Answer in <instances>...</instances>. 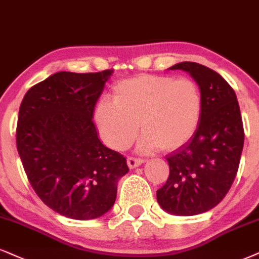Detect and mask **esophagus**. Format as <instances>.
Masks as SVG:
<instances>
[{
  "mask_svg": "<svg viewBox=\"0 0 259 259\" xmlns=\"http://www.w3.org/2000/svg\"><path fill=\"white\" fill-rule=\"evenodd\" d=\"M142 163H144V159L143 158H137V157H127V164H128V167L131 169L138 167V165H140Z\"/></svg>",
  "mask_w": 259,
  "mask_h": 259,
  "instance_id": "obj_1",
  "label": "esophagus"
}]
</instances>
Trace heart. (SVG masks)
Masks as SVG:
<instances>
[{
    "label": "heart",
    "instance_id": "b5f03b06",
    "mask_svg": "<svg viewBox=\"0 0 259 259\" xmlns=\"http://www.w3.org/2000/svg\"><path fill=\"white\" fill-rule=\"evenodd\" d=\"M203 95L191 78L138 75L114 85L113 101L102 100L95 120L102 138L111 148L132 144L140 127L138 148L175 150L196 135L203 115Z\"/></svg>",
    "mask_w": 259,
    "mask_h": 259
}]
</instances>
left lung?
<instances>
[{
    "label": "left lung",
    "instance_id": "left-lung-1",
    "mask_svg": "<svg viewBox=\"0 0 259 259\" xmlns=\"http://www.w3.org/2000/svg\"><path fill=\"white\" fill-rule=\"evenodd\" d=\"M169 69L190 73L204 107L196 135L167 156L169 177L156 194L167 212L192 216L215 207L228 193L240 163L244 126L235 92L218 72L196 62Z\"/></svg>",
    "mask_w": 259,
    "mask_h": 259
}]
</instances>
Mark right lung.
Masks as SVG:
<instances>
[{"instance_id":"1","label":"right lung","mask_w":259,"mask_h":259,"mask_svg":"<svg viewBox=\"0 0 259 259\" xmlns=\"http://www.w3.org/2000/svg\"><path fill=\"white\" fill-rule=\"evenodd\" d=\"M113 71L59 72L32 86L19 109L17 148L41 202L74 220L97 219L116 199L126 157L98 139L96 102Z\"/></svg>"}]
</instances>
